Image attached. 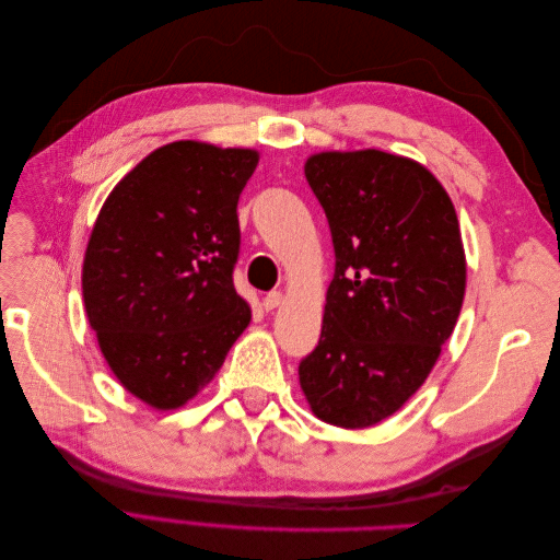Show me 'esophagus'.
<instances>
[{
  "label": "esophagus",
  "instance_id": "34e87169",
  "mask_svg": "<svg viewBox=\"0 0 560 560\" xmlns=\"http://www.w3.org/2000/svg\"><path fill=\"white\" fill-rule=\"evenodd\" d=\"M278 306H282V292H268L264 296V308L266 311H276Z\"/></svg>",
  "mask_w": 560,
  "mask_h": 560
}]
</instances>
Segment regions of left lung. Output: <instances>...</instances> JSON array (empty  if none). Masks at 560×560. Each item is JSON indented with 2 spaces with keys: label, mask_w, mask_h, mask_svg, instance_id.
Segmentation results:
<instances>
[{
  "label": "left lung",
  "mask_w": 560,
  "mask_h": 560,
  "mask_svg": "<svg viewBox=\"0 0 560 560\" xmlns=\"http://www.w3.org/2000/svg\"><path fill=\"white\" fill-rule=\"evenodd\" d=\"M303 171L336 270L299 383L319 420L362 430L418 393L455 329L467 282L460 224L442 182L413 159L319 151Z\"/></svg>",
  "instance_id": "left-lung-1"
}]
</instances>
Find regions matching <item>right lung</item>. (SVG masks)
Returning a JSON list of instances; mask_svg holds the SVG:
<instances>
[{
    "mask_svg": "<svg viewBox=\"0 0 560 560\" xmlns=\"http://www.w3.org/2000/svg\"><path fill=\"white\" fill-rule=\"evenodd\" d=\"M257 163L254 149L163 144L114 186L93 224L83 306L118 383L159 411L194 399L252 319L233 266L235 208Z\"/></svg>",
    "mask_w": 560,
    "mask_h": 560,
    "instance_id": "right-lung-1",
    "label": "right lung"
}]
</instances>
